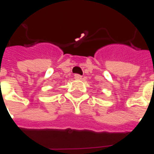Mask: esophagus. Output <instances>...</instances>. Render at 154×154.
Masks as SVG:
<instances>
[{"label": "esophagus", "mask_w": 154, "mask_h": 154, "mask_svg": "<svg viewBox=\"0 0 154 154\" xmlns=\"http://www.w3.org/2000/svg\"><path fill=\"white\" fill-rule=\"evenodd\" d=\"M74 78H75L76 80H81V79H82V76L79 75V74H75V75H74Z\"/></svg>", "instance_id": "esophagus-1"}]
</instances>
